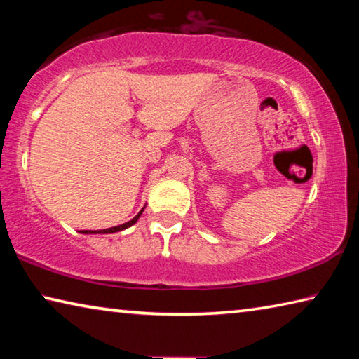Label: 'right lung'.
<instances>
[{
	"instance_id": "right-lung-1",
	"label": "right lung",
	"mask_w": 359,
	"mask_h": 359,
	"mask_svg": "<svg viewBox=\"0 0 359 359\" xmlns=\"http://www.w3.org/2000/svg\"><path fill=\"white\" fill-rule=\"evenodd\" d=\"M144 210V209H142ZM142 210L139 212V214L133 218V220H130V222H126V223H123V224H118V226H114V228H107V229H100V231H82L83 234H92V233H95V234H111V233H117V231H123V229H126V228H130L131 224H135L136 222H137V218L141 217V214H142Z\"/></svg>"
}]
</instances>
